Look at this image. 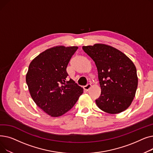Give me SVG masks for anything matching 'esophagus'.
<instances>
[{
    "label": "esophagus",
    "instance_id": "esophagus-1",
    "mask_svg": "<svg viewBox=\"0 0 153 153\" xmlns=\"http://www.w3.org/2000/svg\"><path fill=\"white\" fill-rule=\"evenodd\" d=\"M91 86H92V85H91V84H88L87 85H85V86L84 87V89L85 91H89V90L91 89Z\"/></svg>",
    "mask_w": 153,
    "mask_h": 153
}]
</instances>
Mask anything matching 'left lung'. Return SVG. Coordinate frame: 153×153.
Listing matches in <instances>:
<instances>
[{
	"mask_svg": "<svg viewBox=\"0 0 153 153\" xmlns=\"http://www.w3.org/2000/svg\"><path fill=\"white\" fill-rule=\"evenodd\" d=\"M82 49L95 62L101 88L97 107L110 114H117L130 107L138 87L136 69L123 53L111 46L97 43Z\"/></svg>",
	"mask_w": 153,
	"mask_h": 153,
	"instance_id": "8db88e82",
	"label": "left lung"
}]
</instances>
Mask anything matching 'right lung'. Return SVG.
I'll list each match as a JSON object with an SVG mask.
<instances>
[{"label":"right lung","mask_w":153,"mask_h":153,"mask_svg":"<svg viewBox=\"0 0 153 153\" xmlns=\"http://www.w3.org/2000/svg\"><path fill=\"white\" fill-rule=\"evenodd\" d=\"M77 49V46H54L40 53L29 65L26 82L31 97L51 117L66 114L83 93L73 80H66L68 64Z\"/></svg>","instance_id":"right-lung-1"}]
</instances>
